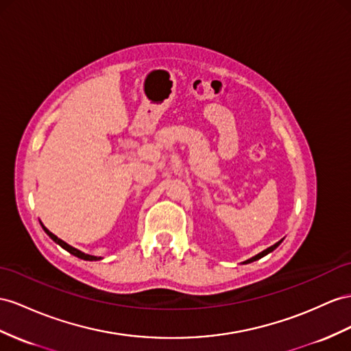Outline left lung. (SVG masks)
<instances>
[{"mask_svg": "<svg viewBox=\"0 0 351 351\" xmlns=\"http://www.w3.org/2000/svg\"><path fill=\"white\" fill-rule=\"evenodd\" d=\"M282 241L283 240H280V241H277V243L276 245H273V246H269V247H267L265 250H263V252L261 254H258V255H255L254 258H250V259H247V261H245L243 264H249V263H254V261H256V259H259V258H263V256H265L267 254H269V252H273V250L278 246V245H280L282 243Z\"/></svg>", "mask_w": 351, "mask_h": 351, "instance_id": "obj_1", "label": "left lung"}]
</instances>
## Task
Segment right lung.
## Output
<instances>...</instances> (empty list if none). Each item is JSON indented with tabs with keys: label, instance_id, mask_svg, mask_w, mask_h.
<instances>
[{
	"label": "right lung",
	"instance_id": "add662e5",
	"mask_svg": "<svg viewBox=\"0 0 351 351\" xmlns=\"http://www.w3.org/2000/svg\"><path fill=\"white\" fill-rule=\"evenodd\" d=\"M41 227H43V230H44V231H46V234H47L53 241H55V243H58L59 246H62V247H64L65 250H68V252H69V254H73L74 256H77V258H82V259H86V261H97V259H101V256L87 255V254L82 252V250H78V249H75V247H73V246H69L68 243H65L64 240H60L58 236H55V234H53V232H50L46 227L43 226V223H41Z\"/></svg>",
	"mask_w": 351,
	"mask_h": 351
}]
</instances>
